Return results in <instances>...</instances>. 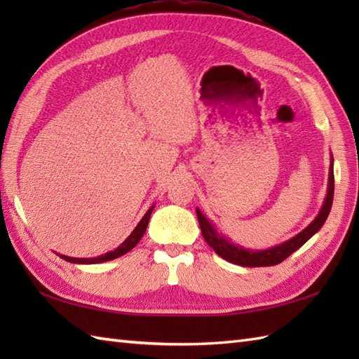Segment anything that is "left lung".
<instances>
[{
  "label": "left lung",
  "mask_w": 359,
  "mask_h": 359,
  "mask_svg": "<svg viewBox=\"0 0 359 359\" xmlns=\"http://www.w3.org/2000/svg\"><path fill=\"white\" fill-rule=\"evenodd\" d=\"M333 193H334V175H333V163L330 166V174H329V191H327V197L324 201V205L316 219L311 222L306 230L301 231L294 238L287 241L282 245L273 247L269 250H261V251H251L245 250L242 247H236L233 243L224 239L222 236H219L216 233L215 228L208 222L207 217H205L199 210H196L197 212V219H199V225L202 230L203 239L207 241L208 245L216 251V253L224 257L225 261L231 262V264H238L242 266H271V265H278L280 264L284 259H287L290 255L294 253V251L302 247L311 236H313L319 228H321L325 222L327 216H329L332 203H333Z\"/></svg>",
  "instance_id": "1"
}]
</instances>
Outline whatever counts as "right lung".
<instances>
[{"label":"right lung","mask_w":359,"mask_h":359,"mask_svg":"<svg viewBox=\"0 0 359 359\" xmlns=\"http://www.w3.org/2000/svg\"><path fill=\"white\" fill-rule=\"evenodd\" d=\"M154 208V207H152ZM152 208H149L147 211V215L143 216V219L139 222V225L135 226V230L129 234V238L121 243L120 247H117L114 251H109V253L106 255H102V256H97V257H69V256H60L63 257L65 261L67 262H74V264H97V262H104V261H112V259L116 257H120L123 256L125 253H128V251H131L137 243H139V241L143 238L144 231H147V226H148V222H149V217H151V212H152Z\"/></svg>","instance_id":"right-lung-1"}]
</instances>
